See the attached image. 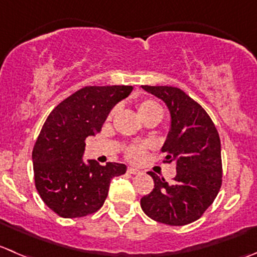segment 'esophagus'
I'll return each mask as SVG.
<instances>
[{"mask_svg":"<svg viewBox=\"0 0 257 257\" xmlns=\"http://www.w3.org/2000/svg\"><path fill=\"white\" fill-rule=\"evenodd\" d=\"M128 173H132V174H139L141 173V171L137 168H133V167H129L128 168Z\"/></svg>","mask_w":257,"mask_h":257,"instance_id":"esophagus-1","label":"esophagus"}]
</instances>
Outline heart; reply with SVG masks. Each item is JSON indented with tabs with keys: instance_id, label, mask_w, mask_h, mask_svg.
<instances>
[{
	"instance_id": "b5f03b06",
	"label": "heart",
	"mask_w": 257,
	"mask_h": 257,
	"mask_svg": "<svg viewBox=\"0 0 257 257\" xmlns=\"http://www.w3.org/2000/svg\"><path fill=\"white\" fill-rule=\"evenodd\" d=\"M137 113L141 116L142 120H144L146 118H151V116H156L161 120L162 115H163V110H162L161 105L157 104L153 100H141L137 103ZM114 111H110L108 118L110 119L113 116ZM148 148L147 144H134V146L129 147L126 149V157H128L131 161L138 162L143 158L144 153H146V149Z\"/></svg>"
}]
</instances>
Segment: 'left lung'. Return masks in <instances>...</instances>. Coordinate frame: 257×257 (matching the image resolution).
Wrapping results in <instances>:
<instances>
[{
  "instance_id": "1",
  "label": "left lung",
  "mask_w": 257,
  "mask_h": 257,
  "mask_svg": "<svg viewBox=\"0 0 257 257\" xmlns=\"http://www.w3.org/2000/svg\"><path fill=\"white\" fill-rule=\"evenodd\" d=\"M163 100L169 111V132L162 147L167 162H174L177 174L167 182L153 172L154 188L141 200L148 217L171 226L198 220L212 205L221 188V142L205 109L174 86L142 85Z\"/></svg>"
}]
</instances>
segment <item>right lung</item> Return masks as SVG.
Instances as JSON below:
<instances>
[{
  "instance_id": "1",
  "label": "right lung",
  "mask_w": 257,
  "mask_h": 257,
  "mask_svg": "<svg viewBox=\"0 0 257 257\" xmlns=\"http://www.w3.org/2000/svg\"><path fill=\"white\" fill-rule=\"evenodd\" d=\"M133 86H85L50 113L34 151L35 184L45 205L65 218L96 212L108 196L110 181L126 166L109 162L100 166L84 161L85 139L101 131L111 109Z\"/></svg>"
}]
</instances>
